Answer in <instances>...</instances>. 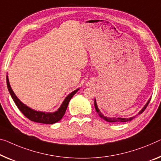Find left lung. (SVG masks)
I'll return each instance as SVG.
<instances>
[{"instance_id": "8db88e82", "label": "left lung", "mask_w": 161, "mask_h": 161, "mask_svg": "<svg viewBox=\"0 0 161 161\" xmlns=\"http://www.w3.org/2000/svg\"><path fill=\"white\" fill-rule=\"evenodd\" d=\"M150 101V98L149 100L147 101V102L146 103V104H145L144 106H143V108H142L140 111V112L137 114H142L143 112H144L145 108L148 105V103H149ZM94 106H95V108H96V111L97 112V113L98 114V115H99V117L101 118H102L103 119H104L106 122H128V121H131L132 119H133L135 117H132L130 118H120V117H118V118H116V117H113V118H111V117H105L104 115L102 113L100 112V110L98 109V106H97V103H96V99H94Z\"/></svg>"}]
</instances>
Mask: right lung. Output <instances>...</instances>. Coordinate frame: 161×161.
<instances>
[{
	"label": "right lung",
	"mask_w": 161,
	"mask_h": 161,
	"mask_svg": "<svg viewBox=\"0 0 161 161\" xmlns=\"http://www.w3.org/2000/svg\"><path fill=\"white\" fill-rule=\"evenodd\" d=\"M6 83L7 87H8V91L11 94L12 98L16 103L17 107L23 113V114L27 117L29 119H30L32 122H35L38 123L42 124H49V125H53L60 121L65 114V111L68 108L69 101H70L73 96L77 93V91L79 90V88H77L76 90L73 91L71 92L70 94L67 96V97L64 99L63 102L62 103L61 106L59 108L54 112H39V111H36L31 108L29 106H27L24 103L19 99L18 97L15 94L14 92L12 90V88L10 86L8 76L6 75Z\"/></svg>",
	"instance_id": "right-lung-1"
}]
</instances>
